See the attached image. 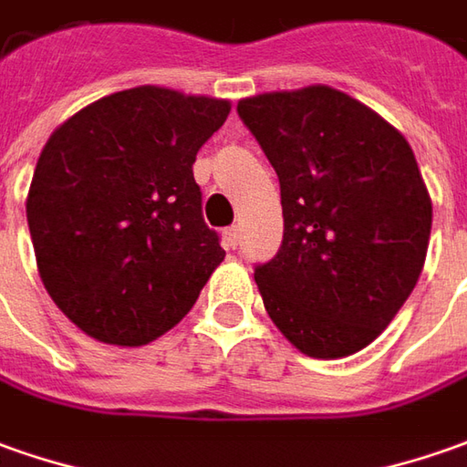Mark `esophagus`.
Returning a JSON list of instances; mask_svg holds the SVG:
<instances>
[{
	"instance_id": "esophagus-1",
	"label": "esophagus",
	"mask_w": 467,
	"mask_h": 467,
	"mask_svg": "<svg viewBox=\"0 0 467 467\" xmlns=\"http://www.w3.org/2000/svg\"><path fill=\"white\" fill-rule=\"evenodd\" d=\"M237 243H240V230H237V227H227V230H224V245L230 247V250H234Z\"/></svg>"
}]
</instances>
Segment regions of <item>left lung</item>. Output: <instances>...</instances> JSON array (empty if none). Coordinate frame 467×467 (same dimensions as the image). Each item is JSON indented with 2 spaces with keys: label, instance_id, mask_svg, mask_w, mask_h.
I'll return each instance as SVG.
<instances>
[{
  "label": "left lung",
  "instance_id": "left-lung-1",
  "mask_svg": "<svg viewBox=\"0 0 467 467\" xmlns=\"http://www.w3.org/2000/svg\"><path fill=\"white\" fill-rule=\"evenodd\" d=\"M237 112L281 181L284 243L255 268L265 312L309 358L363 350L427 258L432 199L411 145L325 84L245 97Z\"/></svg>",
  "mask_w": 467,
  "mask_h": 467
}]
</instances>
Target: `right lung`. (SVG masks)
I'll return each instance as SVG.
<instances>
[{
    "mask_svg": "<svg viewBox=\"0 0 467 467\" xmlns=\"http://www.w3.org/2000/svg\"><path fill=\"white\" fill-rule=\"evenodd\" d=\"M227 99L135 87L53 130L27 192L43 286L81 332L140 348L189 314L224 260L193 161Z\"/></svg>",
    "mask_w": 467,
    "mask_h": 467,
    "instance_id": "1",
    "label": "right lung"
}]
</instances>
